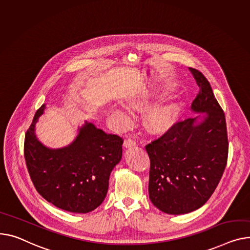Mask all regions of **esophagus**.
Returning a JSON list of instances; mask_svg holds the SVG:
<instances>
[{
    "label": "esophagus",
    "instance_id": "esophagus-1",
    "mask_svg": "<svg viewBox=\"0 0 250 250\" xmlns=\"http://www.w3.org/2000/svg\"><path fill=\"white\" fill-rule=\"evenodd\" d=\"M136 140H134L132 138H127V139H125V142H124V146H125V147H129V146H136Z\"/></svg>",
    "mask_w": 250,
    "mask_h": 250
}]
</instances>
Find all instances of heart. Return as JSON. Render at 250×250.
Returning <instances> with one entry per match:
<instances>
[{"instance_id":"heart-1","label":"heart","mask_w":250,"mask_h":250,"mask_svg":"<svg viewBox=\"0 0 250 250\" xmlns=\"http://www.w3.org/2000/svg\"><path fill=\"white\" fill-rule=\"evenodd\" d=\"M149 96H151V94L147 91L141 92L135 96L129 97L125 104L129 109L141 108L146 104ZM179 114L180 106L176 103H168L156 105L146 111L144 116V124L149 132L162 134V132L167 131L174 125L179 118ZM110 116L114 124L120 127L126 126L129 121L128 114L121 108H113L111 110Z\"/></svg>"}]
</instances>
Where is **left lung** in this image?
Wrapping results in <instances>:
<instances>
[{
  "mask_svg": "<svg viewBox=\"0 0 250 250\" xmlns=\"http://www.w3.org/2000/svg\"><path fill=\"white\" fill-rule=\"evenodd\" d=\"M200 92L192 103L204 120L179 121L146 146L149 157L148 194L152 203L168 214H186L202 207L218 186L228 158L225 114L207 78L189 68Z\"/></svg>",
  "mask_w": 250,
  "mask_h": 250,
  "instance_id": "obj_1",
  "label": "left lung"
}]
</instances>
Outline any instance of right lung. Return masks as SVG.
Masks as SVG:
<instances>
[{
	"instance_id": "right-lung-1",
	"label": "right lung",
	"mask_w": 250,
	"mask_h": 250,
	"mask_svg": "<svg viewBox=\"0 0 250 250\" xmlns=\"http://www.w3.org/2000/svg\"><path fill=\"white\" fill-rule=\"evenodd\" d=\"M44 108L43 104L36 111L25 136L24 157L31 181L36 191L54 206L88 213L104 200L109 175L122 159L124 140L86 123L70 146L50 149L34 134Z\"/></svg>"
}]
</instances>
